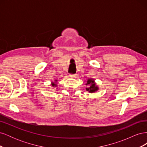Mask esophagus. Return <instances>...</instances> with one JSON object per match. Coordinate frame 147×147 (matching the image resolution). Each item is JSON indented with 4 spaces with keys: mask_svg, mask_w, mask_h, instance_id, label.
Segmentation results:
<instances>
[{
    "mask_svg": "<svg viewBox=\"0 0 147 147\" xmlns=\"http://www.w3.org/2000/svg\"><path fill=\"white\" fill-rule=\"evenodd\" d=\"M77 74H69V76L71 77H74V78H75L77 77Z\"/></svg>",
    "mask_w": 147,
    "mask_h": 147,
    "instance_id": "esophagus-1",
    "label": "esophagus"
}]
</instances>
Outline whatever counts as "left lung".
<instances>
[{"instance_id": "left-lung-1", "label": "left lung", "mask_w": 147, "mask_h": 147, "mask_svg": "<svg viewBox=\"0 0 147 147\" xmlns=\"http://www.w3.org/2000/svg\"><path fill=\"white\" fill-rule=\"evenodd\" d=\"M88 84H90V88H87L86 90L90 92H94L98 90V88L96 86L94 81L93 80H88L86 85H88Z\"/></svg>"}]
</instances>
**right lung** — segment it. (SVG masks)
Here are the masks:
<instances>
[{"instance_id": "1", "label": "right lung", "mask_w": 147, "mask_h": 147, "mask_svg": "<svg viewBox=\"0 0 147 147\" xmlns=\"http://www.w3.org/2000/svg\"><path fill=\"white\" fill-rule=\"evenodd\" d=\"M52 86H55V87H56V84H55V83H52Z\"/></svg>"}]
</instances>
